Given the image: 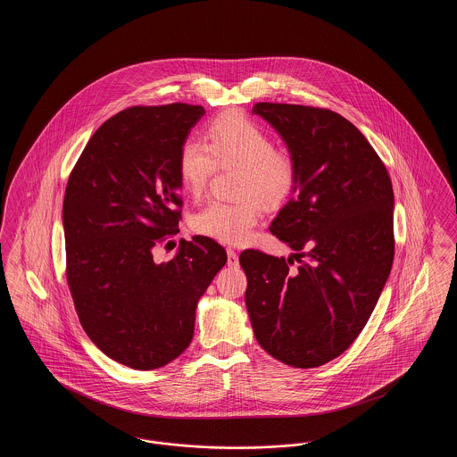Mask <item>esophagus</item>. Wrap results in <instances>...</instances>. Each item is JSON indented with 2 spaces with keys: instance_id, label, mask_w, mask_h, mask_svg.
I'll use <instances>...</instances> for the list:
<instances>
[{
  "instance_id": "34e87169",
  "label": "esophagus",
  "mask_w": 457,
  "mask_h": 457,
  "mask_svg": "<svg viewBox=\"0 0 457 457\" xmlns=\"http://www.w3.org/2000/svg\"><path fill=\"white\" fill-rule=\"evenodd\" d=\"M226 252H228V265L229 267H237L238 265V253H237V250L228 248Z\"/></svg>"
}]
</instances>
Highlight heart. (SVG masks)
I'll return each mask as SVG.
<instances>
[{"label": "heart", "mask_w": 457, "mask_h": 457, "mask_svg": "<svg viewBox=\"0 0 457 457\" xmlns=\"http://www.w3.org/2000/svg\"><path fill=\"white\" fill-rule=\"evenodd\" d=\"M219 168L238 166V202L211 200L192 218L198 235L228 245L248 241L265 207H278L293 194L298 179L295 161L276 149V142L259 123L239 112L216 118L205 131V144L183 142L178 154V173L190 195L204 194Z\"/></svg>", "instance_id": "1"}]
</instances>
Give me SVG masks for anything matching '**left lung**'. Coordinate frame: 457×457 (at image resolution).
Returning <instances> with one entry per match:
<instances>
[{"instance_id": "obj_1", "label": "left lung", "mask_w": 457, "mask_h": 457, "mask_svg": "<svg viewBox=\"0 0 457 457\" xmlns=\"http://www.w3.org/2000/svg\"><path fill=\"white\" fill-rule=\"evenodd\" d=\"M253 112L279 131L298 170L295 195L269 231L300 265L241 252L245 303L262 348L313 369L353 345L391 274V178L363 133L330 109L257 103Z\"/></svg>"}]
</instances>
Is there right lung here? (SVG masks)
Listing matches in <instances>:
<instances>
[{
	"label": "right lung",
	"mask_w": 457,
	"mask_h": 457,
	"mask_svg": "<svg viewBox=\"0 0 457 457\" xmlns=\"http://www.w3.org/2000/svg\"><path fill=\"white\" fill-rule=\"evenodd\" d=\"M204 114L183 103L123 109L68 178L66 283L90 341L130 369L164 367L188 348L196 303L228 261L207 237L181 239L166 263L153 255L179 231L178 154Z\"/></svg>",
	"instance_id": "right-lung-1"
}]
</instances>
